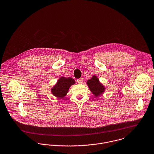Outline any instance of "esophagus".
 Listing matches in <instances>:
<instances>
[{"label":"esophagus","instance_id":"obj_1","mask_svg":"<svg viewBox=\"0 0 154 154\" xmlns=\"http://www.w3.org/2000/svg\"><path fill=\"white\" fill-rule=\"evenodd\" d=\"M83 81H84V79L83 78H79V79H77V82L79 84H82L83 83Z\"/></svg>","mask_w":154,"mask_h":154}]
</instances>
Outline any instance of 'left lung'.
<instances>
[{
  "mask_svg": "<svg viewBox=\"0 0 154 154\" xmlns=\"http://www.w3.org/2000/svg\"><path fill=\"white\" fill-rule=\"evenodd\" d=\"M87 84L90 91L96 97L100 96L104 91V86L99 82V79L96 76H93L91 79L88 80Z\"/></svg>",
  "mask_w": 154,
  "mask_h": 154,
  "instance_id": "left-lung-1",
  "label": "left lung"
}]
</instances>
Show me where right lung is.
<instances>
[{"label":"right lung","mask_w":154,"mask_h":154,"mask_svg":"<svg viewBox=\"0 0 154 154\" xmlns=\"http://www.w3.org/2000/svg\"><path fill=\"white\" fill-rule=\"evenodd\" d=\"M75 83V80L72 78L61 77L52 88V93L54 96L59 99H63L67 93L70 87Z\"/></svg>","instance_id":"right-lung-1"}]
</instances>
